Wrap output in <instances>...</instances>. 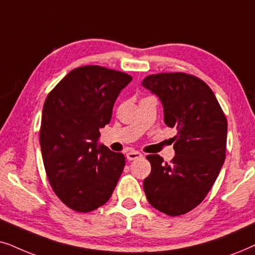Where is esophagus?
<instances>
[{"mask_svg":"<svg viewBox=\"0 0 255 255\" xmlns=\"http://www.w3.org/2000/svg\"><path fill=\"white\" fill-rule=\"evenodd\" d=\"M127 159H129V161H134V159H138L142 157V154L140 151H135V150H130L127 152Z\"/></svg>","mask_w":255,"mask_h":255,"instance_id":"obj_1","label":"esophagus"}]
</instances>
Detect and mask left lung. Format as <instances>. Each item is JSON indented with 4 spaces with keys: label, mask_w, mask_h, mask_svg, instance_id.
Wrapping results in <instances>:
<instances>
[{
    "label": "left lung",
    "mask_w": 255,
    "mask_h": 255,
    "mask_svg": "<svg viewBox=\"0 0 255 255\" xmlns=\"http://www.w3.org/2000/svg\"><path fill=\"white\" fill-rule=\"evenodd\" d=\"M142 86L157 96L168 127L176 128L170 163L148 155L150 175L143 181L152 208L168 216L191 211L205 198L225 161L227 120L204 81L182 72L145 77Z\"/></svg>",
    "instance_id": "8db88e82"
}]
</instances>
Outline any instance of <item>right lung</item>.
<instances>
[{"mask_svg": "<svg viewBox=\"0 0 255 255\" xmlns=\"http://www.w3.org/2000/svg\"><path fill=\"white\" fill-rule=\"evenodd\" d=\"M129 74L98 65L77 67L47 96L39 140L54 193L77 212H90L111 198L124 170V154L99 144L115 100Z\"/></svg>", "mask_w": 255, "mask_h": 255, "instance_id": "add662e5", "label": "right lung"}]
</instances>
